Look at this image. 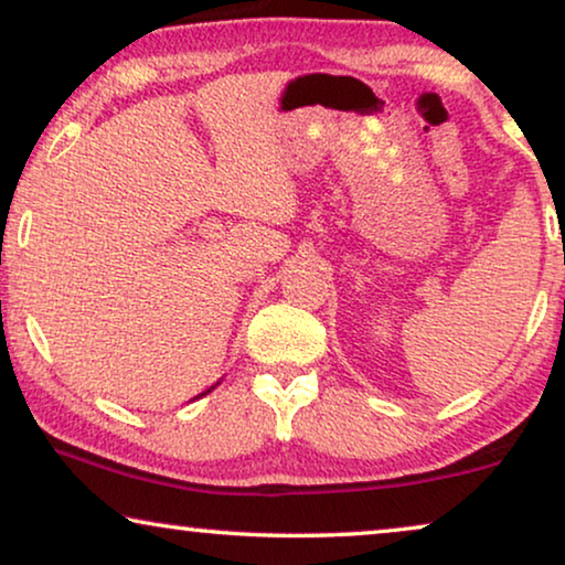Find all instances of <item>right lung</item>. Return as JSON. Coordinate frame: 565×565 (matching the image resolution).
I'll use <instances>...</instances> for the list:
<instances>
[{
  "label": "right lung",
  "mask_w": 565,
  "mask_h": 565,
  "mask_svg": "<svg viewBox=\"0 0 565 565\" xmlns=\"http://www.w3.org/2000/svg\"><path fill=\"white\" fill-rule=\"evenodd\" d=\"M211 391H213V388H207L205 393H211ZM205 393H200V396H205ZM200 396H198V398H200Z\"/></svg>",
  "instance_id": "right-lung-1"
}]
</instances>
